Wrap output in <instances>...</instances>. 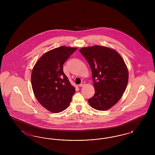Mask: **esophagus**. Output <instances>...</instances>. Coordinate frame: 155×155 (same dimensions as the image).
I'll return each mask as SVG.
<instances>
[{
	"instance_id": "obj_1",
	"label": "esophagus",
	"mask_w": 155,
	"mask_h": 155,
	"mask_svg": "<svg viewBox=\"0 0 155 155\" xmlns=\"http://www.w3.org/2000/svg\"><path fill=\"white\" fill-rule=\"evenodd\" d=\"M85 85V82H82L81 84L79 85V87H84Z\"/></svg>"
}]
</instances>
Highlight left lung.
Instances as JSON below:
<instances>
[{"mask_svg":"<svg viewBox=\"0 0 155 155\" xmlns=\"http://www.w3.org/2000/svg\"><path fill=\"white\" fill-rule=\"evenodd\" d=\"M80 52L90 66L95 95L89 99L94 109L106 110L117 103L128 81V71L118 52L99 45L82 48Z\"/></svg>","mask_w":155,"mask_h":155,"instance_id":"obj_1","label":"left lung"}]
</instances>
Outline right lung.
Masks as SVG:
<instances>
[{
    "mask_svg": "<svg viewBox=\"0 0 155 155\" xmlns=\"http://www.w3.org/2000/svg\"><path fill=\"white\" fill-rule=\"evenodd\" d=\"M77 48L60 46L48 51L38 60L31 73V84L38 101L48 110H66L75 93L63 72V65Z\"/></svg>",
    "mask_w": 155,
    "mask_h": 155,
    "instance_id": "1",
    "label": "right lung"
}]
</instances>
